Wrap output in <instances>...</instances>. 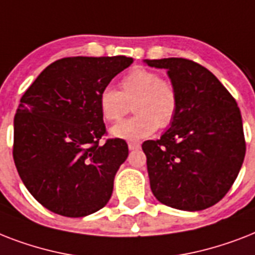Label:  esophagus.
Wrapping results in <instances>:
<instances>
[{
  "label": "esophagus",
  "mask_w": 255,
  "mask_h": 255,
  "mask_svg": "<svg viewBox=\"0 0 255 255\" xmlns=\"http://www.w3.org/2000/svg\"><path fill=\"white\" fill-rule=\"evenodd\" d=\"M128 148H129L131 151L139 149V148H140V143H137V141H128Z\"/></svg>",
  "instance_id": "obj_1"
}]
</instances>
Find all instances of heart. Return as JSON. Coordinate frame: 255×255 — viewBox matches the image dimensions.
Masks as SVG:
<instances>
[{"mask_svg":"<svg viewBox=\"0 0 255 255\" xmlns=\"http://www.w3.org/2000/svg\"><path fill=\"white\" fill-rule=\"evenodd\" d=\"M132 103L135 115L111 128L118 139L139 140L173 123L178 111V94L174 85L161 79L153 70L135 67L120 82V91L104 87L99 94L102 115L108 122H118Z\"/></svg>","mask_w":255,"mask_h":255,"instance_id":"heart-1","label":"heart"}]
</instances>
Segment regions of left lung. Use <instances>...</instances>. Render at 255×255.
<instances>
[{
  "label": "left lung",
  "instance_id": "obj_1",
  "mask_svg": "<svg viewBox=\"0 0 255 255\" xmlns=\"http://www.w3.org/2000/svg\"><path fill=\"white\" fill-rule=\"evenodd\" d=\"M144 62L167 70L178 94V111L169 129L141 145L152 193L174 209L210 208L229 192L245 159L237 102L196 62L184 58Z\"/></svg>",
  "mask_w": 255,
  "mask_h": 255
}]
</instances>
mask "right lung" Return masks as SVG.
<instances>
[{
    "instance_id": "add662e5",
    "label": "right lung",
    "mask_w": 255,
    "mask_h": 255,
    "mask_svg": "<svg viewBox=\"0 0 255 255\" xmlns=\"http://www.w3.org/2000/svg\"><path fill=\"white\" fill-rule=\"evenodd\" d=\"M132 62L123 55L63 58L22 95L14 116V163L46 209L85 217L111 198L128 145L123 139L100 144L107 132L99 94Z\"/></svg>"
}]
</instances>
